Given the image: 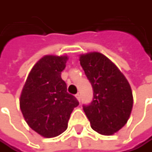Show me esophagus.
<instances>
[{
  "label": "esophagus",
  "mask_w": 152,
  "mask_h": 152,
  "mask_svg": "<svg viewBox=\"0 0 152 152\" xmlns=\"http://www.w3.org/2000/svg\"><path fill=\"white\" fill-rule=\"evenodd\" d=\"M75 97H77V100L80 102V100H81V96H80V94H77V95H75Z\"/></svg>",
  "instance_id": "34e87169"
}]
</instances>
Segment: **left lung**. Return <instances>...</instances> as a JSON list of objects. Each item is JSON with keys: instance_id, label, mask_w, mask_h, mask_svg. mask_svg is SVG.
<instances>
[{"instance_id": "8db88e82", "label": "left lung", "mask_w": 152, "mask_h": 152, "mask_svg": "<svg viewBox=\"0 0 152 152\" xmlns=\"http://www.w3.org/2000/svg\"><path fill=\"white\" fill-rule=\"evenodd\" d=\"M79 61L94 91L91 104L83 107L91 128L101 135H113L125 126L131 114L130 85L115 64L101 53L80 55Z\"/></svg>"}]
</instances>
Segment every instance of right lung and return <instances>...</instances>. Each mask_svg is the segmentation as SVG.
<instances>
[{"label":"right lung","instance_id":"add662e5","mask_svg":"<svg viewBox=\"0 0 152 152\" xmlns=\"http://www.w3.org/2000/svg\"><path fill=\"white\" fill-rule=\"evenodd\" d=\"M67 56H45L29 73L20 96V108L28 126L44 138L59 136L67 129L77 99L66 91L61 77Z\"/></svg>","mask_w":152,"mask_h":152}]
</instances>
